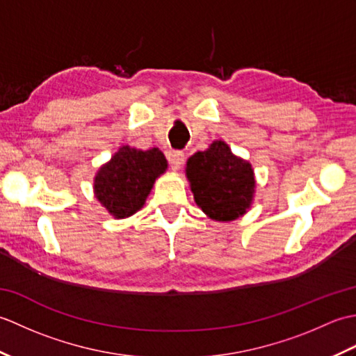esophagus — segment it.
I'll return each instance as SVG.
<instances>
[{
	"label": "esophagus",
	"mask_w": 356,
	"mask_h": 356,
	"mask_svg": "<svg viewBox=\"0 0 356 356\" xmlns=\"http://www.w3.org/2000/svg\"><path fill=\"white\" fill-rule=\"evenodd\" d=\"M168 161L171 163V168L174 171H179L180 168H182V165L185 162V154L182 153V151H170Z\"/></svg>",
	"instance_id": "1"
}]
</instances>
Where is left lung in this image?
I'll return each instance as SVG.
<instances>
[{
    "mask_svg": "<svg viewBox=\"0 0 356 356\" xmlns=\"http://www.w3.org/2000/svg\"><path fill=\"white\" fill-rule=\"evenodd\" d=\"M185 174L194 202L213 220L232 222L251 209L257 186L252 165L234 154L225 140L194 153Z\"/></svg>",
    "mask_w": 356,
    "mask_h": 356,
    "instance_id": "8db88e82",
    "label": "left lung"
}]
</instances>
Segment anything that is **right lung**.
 I'll return each instance as SVG.
<instances>
[{
	"label": "right lung",
	"mask_w": 356,
	"mask_h": 356,
	"mask_svg": "<svg viewBox=\"0 0 356 356\" xmlns=\"http://www.w3.org/2000/svg\"><path fill=\"white\" fill-rule=\"evenodd\" d=\"M168 168L159 148L122 145L97 170L93 191L97 202L115 218H127L143 208L157 177Z\"/></svg>",
	"instance_id": "1"
}]
</instances>
